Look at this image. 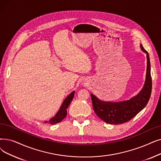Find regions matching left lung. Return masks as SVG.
I'll use <instances>...</instances> for the list:
<instances>
[{"label":"left lung","instance_id":"left-lung-1","mask_svg":"<svg viewBox=\"0 0 161 161\" xmlns=\"http://www.w3.org/2000/svg\"><path fill=\"white\" fill-rule=\"evenodd\" d=\"M140 46L142 51L147 54V60L145 82L140 92L130 100L118 103L103 101L91 94L95 114L106 123L116 125L128 122L145 107L150 99L152 79L149 56L142 45Z\"/></svg>","mask_w":161,"mask_h":161}]
</instances>
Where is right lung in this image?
Masks as SVG:
<instances>
[{
    "mask_svg": "<svg viewBox=\"0 0 161 161\" xmlns=\"http://www.w3.org/2000/svg\"><path fill=\"white\" fill-rule=\"evenodd\" d=\"M74 92H72L64 99L63 103L62 104L61 107L58 113H57V114H56L53 118H52L49 120V122H48V124H55L61 122L62 120H63L67 114L66 109L68 108L69 104H70L74 97Z\"/></svg>",
    "mask_w": 161,
    "mask_h": 161,
    "instance_id": "right-lung-1",
    "label": "right lung"
}]
</instances>
